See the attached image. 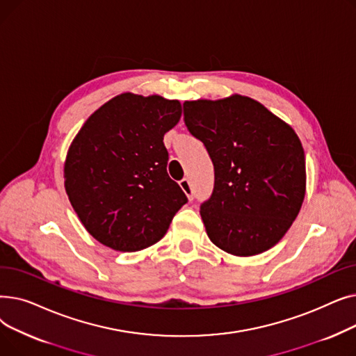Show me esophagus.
Returning a JSON list of instances; mask_svg holds the SVG:
<instances>
[{
    "mask_svg": "<svg viewBox=\"0 0 356 356\" xmlns=\"http://www.w3.org/2000/svg\"><path fill=\"white\" fill-rule=\"evenodd\" d=\"M179 183H180V188L183 189V192H184L186 195H188L189 200H193V188H192V184H191L189 179H183V180H180Z\"/></svg>",
    "mask_w": 356,
    "mask_h": 356,
    "instance_id": "esophagus-1",
    "label": "esophagus"
}]
</instances>
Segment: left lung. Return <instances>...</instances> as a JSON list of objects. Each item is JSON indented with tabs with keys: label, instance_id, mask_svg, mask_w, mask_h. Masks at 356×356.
I'll return each mask as SVG.
<instances>
[{
	"label": "left lung",
	"instance_id": "1",
	"mask_svg": "<svg viewBox=\"0 0 356 356\" xmlns=\"http://www.w3.org/2000/svg\"><path fill=\"white\" fill-rule=\"evenodd\" d=\"M184 124L213 163L215 183L200 215L216 247L238 257L270 250L302 208L306 160L282 120L247 97L186 101Z\"/></svg>",
	"mask_w": 356,
	"mask_h": 356
}]
</instances>
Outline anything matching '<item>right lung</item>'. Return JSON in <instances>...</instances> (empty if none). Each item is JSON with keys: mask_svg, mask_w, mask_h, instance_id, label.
Here are the masks:
<instances>
[{"mask_svg": "<svg viewBox=\"0 0 356 356\" xmlns=\"http://www.w3.org/2000/svg\"><path fill=\"white\" fill-rule=\"evenodd\" d=\"M179 101L122 93L88 118L65 163V188L86 231L117 251H138L167 232L188 196L167 173L163 137Z\"/></svg>", "mask_w": 356, "mask_h": 356, "instance_id": "obj_1", "label": "right lung"}]
</instances>
